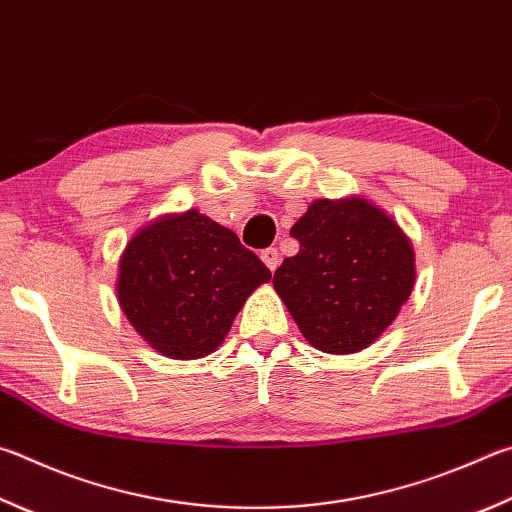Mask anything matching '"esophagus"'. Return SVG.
<instances>
[{
  "mask_svg": "<svg viewBox=\"0 0 512 512\" xmlns=\"http://www.w3.org/2000/svg\"><path fill=\"white\" fill-rule=\"evenodd\" d=\"M262 262L268 266V271L275 273V268L280 266V253H277V248L262 250Z\"/></svg>",
  "mask_w": 512,
  "mask_h": 512,
  "instance_id": "34e87169",
  "label": "esophagus"
}]
</instances>
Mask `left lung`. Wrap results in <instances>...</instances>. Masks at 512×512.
<instances>
[{
	"instance_id": "8db88e82",
	"label": "left lung",
	"mask_w": 512,
	"mask_h": 512,
	"mask_svg": "<svg viewBox=\"0 0 512 512\" xmlns=\"http://www.w3.org/2000/svg\"><path fill=\"white\" fill-rule=\"evenodd\" d=\"M291 235L300 253L284 259L273 286L306 342L338 356L374 345L412 295L410 237L360 194L315 199Z\"/></svg>"
}]
</instances>
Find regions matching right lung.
I'll return each mask as SVG.
<instances>
[{"mask_svg": "<svg viewBox=\"0 0 512 512\" xmlns=\"http://www.w3.org/2000/svg\"><path fill=\"white\" fill-rule=\"evenodd\" d=\"M271 271L230 228L199 210L150 221L118 259L116 297L147 345L174 360L221 347L241 306Z\"/></svg>", "mask_w": 512, "mask_h": 512, "instance_id": "obj_1", "label": "right lung"}]
</instances>
